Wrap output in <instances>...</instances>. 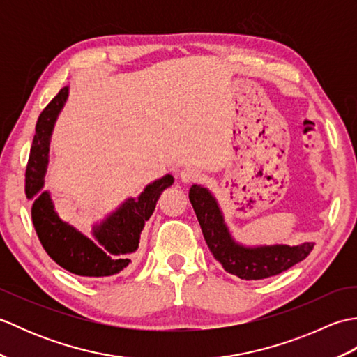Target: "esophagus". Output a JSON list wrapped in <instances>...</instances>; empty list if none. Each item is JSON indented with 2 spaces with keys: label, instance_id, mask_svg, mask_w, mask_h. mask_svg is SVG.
<instances>
[{
  "label": "esophagus",
  "instance_id": "obj_1",
  "mask_svg": "<svg viewBox=\"0 0 357 357\" xmlns=\"http://www.w3.org/2000/svg\"><path fill=\"white\" fill-rule=\"evenodd\" d=\"M202 178V173L201 170L196 169V167H185V169L181 172V179L184 181V183H198V181H201Z\"/></svg>",
  "mask_w": 357,
  "mask_h": 357
}]
</instances>
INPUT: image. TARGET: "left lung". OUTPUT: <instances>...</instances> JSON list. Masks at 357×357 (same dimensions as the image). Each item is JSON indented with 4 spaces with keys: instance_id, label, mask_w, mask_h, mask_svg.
<instances>
[{
    "instance_id": "1",
    "label": "left lung",
    "mask_w": 357,
    "mask_h": 357,
    "mask_svg": "<svg viewBox=\"0 0 357 357\" xmlns=\"http://www.w3.org/2000/svg\"><path fill=\"white\" fill-rule=\"evenodd\" d=\"M188 198L211 255L225 271L241 279L257 280L279 275L294 264L304 261L314 247L313 242H304L296 247L271 245L245 248L238 245L227 230L221 210L207 188L193 185Z\"/></svg>"
}]
</instances>
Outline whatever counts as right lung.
Wrapping results in <instances>:
<instances>
[{"label": "right lung", "instance_id": "obj_1", "mask_svg": "<svg viewBox=\"0 0 357 357\" xmlns=\"http://www.w3.org/2000/svg\"><path fill=\"white\" fill-rule=\"evenodd\" d=\"M69 95L63 87L38 118L36 132L26 167V196L32 199V222L43 248L59 267L78 276L102 278L116 275L130 264V255L139 244L144 224L155 211L159 196L173 184L172 174L146 187L138 199H128L115 213L96 227L98 245L63 222L53 210L50 196L41 192L47 165L49 139L59 110Z\"/></svg>", "mask_w": 357, "mask_h": 357}]
</instances>
